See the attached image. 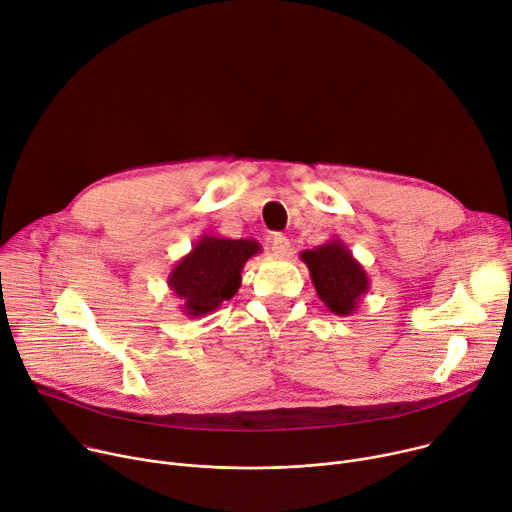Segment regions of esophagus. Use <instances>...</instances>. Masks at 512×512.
<instances>
[{"label":"esophagus","instance_id":"obj_1","mask_svg":"<svg viewBox=\"0 0 512 512\" xmlns=\"http://www.w3.org/2000/svg\"><path fill=\"white\" fill-rule=\"evenodd\" d=\"M267 247L273 255H286L290 251V243L284 235H280V232H275V235H269L267 239Z\"/></svg>","mask_w":512,"mask_h":512}]
</instances>
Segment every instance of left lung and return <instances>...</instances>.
Returning <instances> with one entry per match:
<instances>
[{
	"label": "left lung",
	"mask_w": 512,
	"mask_h": 512,
	"mask_svg": "<svg viewBox=\"0 0 512 512\" xmlns=\"http://www.w3.org/2000/svg\"><path fill=\"white\" fill-rule=\"evenodd\" d=\"M300 259L310 271L318 298L333 314L351 316L361 298L369 292V277L341 239H331L302 251Z\"/></svg>",
	"instance_id": "left-lung-1"
}]
</instances>
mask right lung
<instances>
[{
	"instance_id": "add662e5",
	"label": "right lung",
	"mask_w": 512,
	"mask_h": 512,
	"mask_svg": "<svg viewBox=\"0 0 512 512\" xmlns=\"http://www.w3.org/2000/svg\"><path fill=\"white\" fill-rule=\"evenodd\" d=\"M259 251L261 245L253 239L202 235L167 277V286L181 302V312L198 318L230 300L241 286L245 263Z\"/></svg>"
}]
</instances>
